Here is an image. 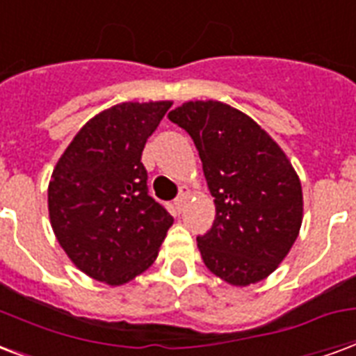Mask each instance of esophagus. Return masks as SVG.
<instances>
[{"label": "esophagus", "instance_id": "1", "mask_svg": "<svg viewBox=\"0 0 356 356\" xmlns=\"http://www.w3.org/2000/svg\"><path fill=\"white\" fill-rule=\"evenodd\" d=\"M188 196H190L188 186H183V188H181V192H179V196L175 197V209H177L179 213L183 211L184 203H186V200H188Z\"/></svg>", "mask_w": 356, "mask_h": 356}]
</instances>
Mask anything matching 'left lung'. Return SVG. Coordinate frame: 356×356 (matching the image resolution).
Here are the masks:
<instances>
[{"instance_id":"1","label":"left lung","mask_w":356,"mask_h":356,"mask_svg":"<svg viewBox=\"0 0 356 356\" xmlns=\"http://www.w3.org/2000/svg\"><path fill=\"white\" fill-rule=\"evenodd\" d=\"M168 118L194 140L214 197L213 227L197 237L203 263L232 286L265 280L302 224L291 162L254 119L218 100H190Z\"/></svg>"}]
</instances>
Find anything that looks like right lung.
Masks as SVG:
<instances>
[{
	"mask_svg": "<svg viewBox=\"0 0 356 356\" xmlns=\"http://www.w3.org/2000/svg\"><path fill=\"white\" fill-rule=\"evenodd\" d=\"M170 100L123 102L83 124L48 184L51 229L81 273L110 286L147 270L173 224L147 192L142 153Z\"/></svg>",
	"mask_w": 356,
	"mask_h": 356,
	"instance_id": "1",
	"label": "right lung"
}]
</instances>
